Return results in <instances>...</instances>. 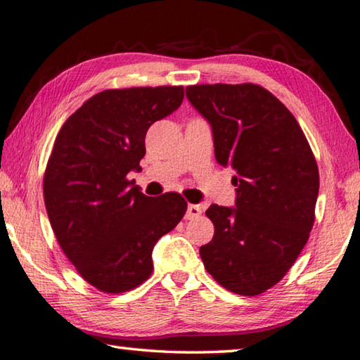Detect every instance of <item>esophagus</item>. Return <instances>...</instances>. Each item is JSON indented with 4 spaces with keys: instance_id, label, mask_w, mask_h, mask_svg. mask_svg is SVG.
Wrapping results in <instances>:
<instances>
[{
    "instance_id": "1",
    "label": "esophagus",
    "mask_w": 360,
    "mask_h": 360,
    "mask_svg": "<svg viewBox=\"0 0 360 360\" xmlns=\"http://www.w3.org/2000/svg\"><path fill=\"white\" fill-rule=\"evenodd\" d=\"M199 215H201V207H199V205H194V204L188 205V209H186V219L188 220L198 219Z\"/></svg>"
}]
</instances>
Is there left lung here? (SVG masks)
Returning <instances> with one entry per match:
<instances>
[{
	"label": "left lung",
	"instance_id": "obj_1",
	"mask_svg": "<svg viewBox=\"0 0 360 360\" xmlns=\"http://www.w3.org/2000/svg\"><path fill=\"white\" fill-rule=\"evenodd\" d=\"M210 122L215 158L231 167L236 207L212 204L214 238L199 249L207 273L226 290L255 297L274 287L308 243L319 169L290 111L258 84L186 87Z\"/></svg>",
	"mask_w": 360,
	"mask_h": 360
}]
</instances>
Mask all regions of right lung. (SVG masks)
Wrapping results in <instances>:
<instances>
[{"label": "right lung", "instance_id": "obj_1", "mask_svg": "<svg viewBox=\"0 0 360 360\" xmlns=\"http://www.w3.org/2000/svg\"><path fill=\"white\" fill-rule=\"evenodd\" d=\"M184 96V86L102 91L57 134L43 181L47 217L65 255L100 292L143 284L153 247L184 219L181 194L148 198L127 179L145 156L146 131Z\"/></svg>", "mask_w": 360, "mask_h": 360}]
</instances>
